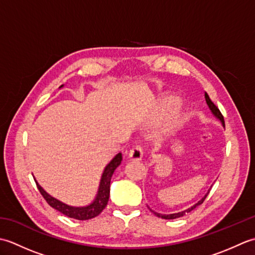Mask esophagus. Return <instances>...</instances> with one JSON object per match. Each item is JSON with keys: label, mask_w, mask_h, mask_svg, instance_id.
Here are the masks:
<instances>
[{"label": "esophagus", "mask_w": 255, "mask_h": 255, "mask_svg": "<svg viewBox=\"0 0 255 255\" xmlns=\"http://www.w3.org/2000/svg\"><path fill=\"white\" fill-rule=\"evenodd\" d=\"M142 149L139 147V145H136V147H133L130 151H129V154H128V158L129 160L131 161H140L142 159Z\"/></svg>", "instance_id": "obj_1"}]
</instances>
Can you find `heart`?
I'll return each instance as SVG.
<instances>
[{
    "label": "heart",
    "instance_id": "b5f03b06",
    "mask_svg": "<svg viewBox=\"0 0 255 255\" xmlns=\"http://www.w3.org/2000/svg\"><path fill=\"white\" fill-rule=\"evenodd\" d=\"M176 99H174V97H167V99L165 100H162L161 102H159L158 104H156V107H155V113L156 114H163V113H166L167 111L170 110L171 107L174 106L176 104ZM183 114L181 112L178 113H175L174 115H173L172 117H170L167 121L164 123L163 125V130L165 132H169L171 130H173V129L176 128L178 125H180L183 121Z\"/></svg>",
    "mask_w": 255,
    "mask_h": 255
}]
</instances>
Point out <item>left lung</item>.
<instances>
[{"label": "left lung", "instance_id": "left-lung-1", "mask_svg": "<svg viewBox=\"0 0 255 255\" xmlns=\"http://www.w3.org/2000/svg\"><path fill=\"white\" fill-rule=\"evenodd\" d=\"M205 100H206V103H207V105H208V107H209V110H210V112H211V114H213V115L218 119V121L221 123V125H223V127H225V121H224V116L221 115V113H220V111L218 110L217 108V106H216L213 102H211V100L209 99V96H208V94L206 93L205 92ZM209 191H210V188L208 189V192L205 194V196L200 199V200H198V202L196 203V204H194L193 206H191V207L189 208H187V209H185V210H183V211H178V213H175V214H169V215H164V214H159V213H156V211H153L152 209H150L151 211H152V213L156 216V217H159V218H162V219H176V218H180V217H183L184 215L185 214H187V213H191L192 210H194L195 208L197 207V206H199V205H202L203 204V202L205 200V198H206V196H207L208 195V193H209Z\"/></svg>", "mask_w": 255, "mask_h": 255}]
</instances>
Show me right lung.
Listing matches in <instances>:
<instances>
[{
  "instance_id": "add662e5",
  "label": "right lung",
  "mask_w": 255,
  "mask_h": 255,
  "mask_svg": "<svg viewBox=\"0 0 255 255\" xmlns=\"http://www.w3.org/2000/svg\"><path fill=\"white\" fill-rule=\"evenodd\" d=\"M62 86L63 85H61L60 88H62ZM122 160H123V156H122V153L119 152L114 156L110 163L105 166L104 171L102 173L99 189H97L95 198L92 200V203H90L86 206H79L78 207V206H71L63 203L61 200L57 199L56 197L51 196L50 194H48L45 189L39 185V183L36 181V178H35V182L37 184V187L39 189L40 194L44 196L46 202L49 204L52 208L60 211L61 214L68 216L70 218H73L77 220H89L96 217V216H99L103 211V209L106 207V205L108 203V198H110L111 180H112L113 173L115 172V170L119 165H121Z\"/></svg>"
}]
</instances>
